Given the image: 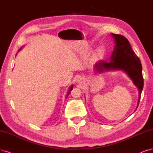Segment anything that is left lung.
<instances>
[{"mask_svg":"<svg viewBox=\"0 0 153 153\" xmlns=\"http://www.w3.org/2000/svg\"><path fill=\"white\" fill-rule=\"evenodd\" d=\"M112 36L115 38V45L110 57L111 61H100L95 65L96 69L98 72L111 69H119L126 72L139 89L137 108L144 86L142 65L139 58L134 53L128 40L125 36L117 34H112Z\"/></svg>","mask_w":153,"mask_h":153,"instance_id":"obj_1","label":"left lung"}]
</instances>
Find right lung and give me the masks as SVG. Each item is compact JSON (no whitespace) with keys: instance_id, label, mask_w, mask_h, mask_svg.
I'll use <instances>...</instances> for the list:
<instances>
[{"instance_id":"1","label":"right lung","mask_w":153,"mask_h":153,"mask_svg":"<svg viewBox=\"0 0 153 153\" xmlns=\"http://www.w3.org/2000/svg\"><path fill=\"white\" fill-rule=\"evenodd\" d=\"M72 88H73V85H72V86H71V88H70V89H69V92H68V93H67V95L66 98L68 97V95H69V94H70V93H71V90L72 89Z\"/></svg>"}]
</instances>
